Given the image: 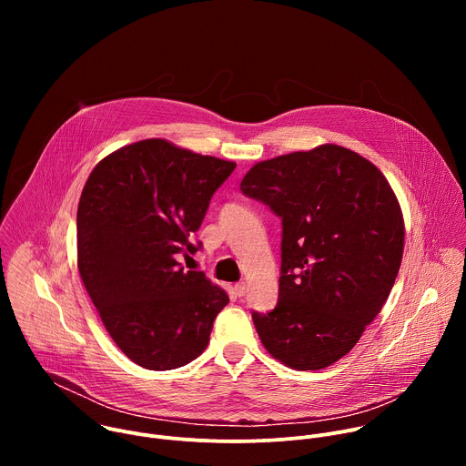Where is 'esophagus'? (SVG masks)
<instances>
[{
  "instance_id": "esophagus-1",
  "label": "esophagus",
  "mask_w": 466,
  "mask_h": 466,
  "mask_svg": "<svg viewBox=\"0 0 466 466\" xmlns=\"http://www.w3.org/2000/svg\"><path fill=\"white\" fill-rule=\"evenodd\" d=\"M234 291H236V295H238V297H243V295L247 293V284H245V282L236 284V286H234Z\"/></svg>"
}]
</instances>
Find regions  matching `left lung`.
<instances>
[{
  "instance_id": "left-lung-1",
  "label": "left lung",
  "mask_w": 466,
  "mask_h": 466,
  "mask_svg": "<svg viewBox=\"0 0 466 466\" xmlns=\"http://www.w3.org/2000/svg\"><path fill=\"white\" fill-rule=\"evenodd\" d=\"M241 191L282 219L279 304L252 313L261 345L297 370L347 356L400 269L404 216L383 173L334 144L254 164Z\"/></svg>"
}]
</instances>
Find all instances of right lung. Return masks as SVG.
<instances>
[{
  "instance_id": "add662e5",
  "label": "right lung",
  "mask_w": 466,
  "mask_h": 466,
  "mask_svg": "<svg viewBox=\"0 0 466 466\" xmlns=\"http://www.w3.org/2000/svg\"><path fill=\"white\" fill-rule=\"evenodd\" d=\"M236 164L151 138L105 157L77 208L81 280L117 349L149 370L201 356L228 295L177 256L198 250L214 191Z\"/></svg>"
}]
</instances>
